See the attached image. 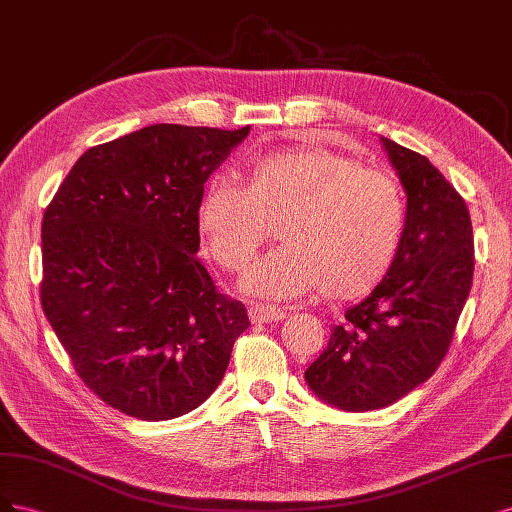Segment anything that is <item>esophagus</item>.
<instances>
[{
    "instance_id": "34e87169",
    "label": "esophagus",
    "mask_w": 512,
    "mask_h": 512,
    "mask_svg": "<svg viewBox=\"0 0 512 512\" xmlns=\"http://www.w3.org/2000/svg\"><path fill=\"white\" fill-rule=\"evenodd\" d=\"M249 317L253 323H276L285 319V310L272 304H253L249 308Z\"/></svg>"
}]
</instances>
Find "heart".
Returning <instances> with one entry per match:
<instances>
[{"label": "heart", "mask_w": 512, "mask_h": 512, "mask_svg": "<svg viewBox=\"0 0 512 512\" xmlns=\"http://www.w3.org/2000/svg\"><path fill=\"white\" fill-rule=\"evenodd\" d=\"M274 221L283 244L244 276L246 291L355 300L381 285L398 255L404 197L387 172L310 146L246 159L240 185L212 178L195 208L204 253L229 272L249 268Z\"/></svg>", "instance_id": "1"}]
</instances>
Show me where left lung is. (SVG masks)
Instances as JSON below:
<instances>
[{"label": "left lung", "instance_id": "left-lung-1", "mask_svg": "<svg viewBox=\"0 0 512 512\" xmlns=\"http://www.w3.org/2000/svg\"><path fill=\"white\" fill-rule=\"evenodd\" d=\"M381 142L406 191L398 255L381 285L344 312L304 372L319 400L346 412L385 408L438 370L474 274L464 197L427 157Z\"/></svg>", "mask_w": 512, "mask_h": 512}]
</instances>
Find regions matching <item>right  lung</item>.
<instances>
[{
	"label": "right lung",
	"mask_w": 512,
	"mask_h": 512,
	"mask_svg": "<svg viewBox=\"0 0 512 512\" xmlns=\"http://www.w3.org/2000/svg\"><path fill=\"white\" fill-rule=\"evenodd\" d=\"M249 129L159 123L93 146L44 210V315L82 383L129 417L206 402L251 325L195 255L204 183Z\"/></svg>",
	"instance_id": "1"
}]
</instances>
